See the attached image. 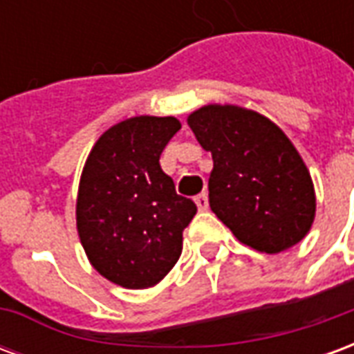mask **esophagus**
<instances>
[{"label": "esophagus", "instance_id": "1", "mask_svg": "<svg viewBox=\"0 0 354 354\" xmlns=\"http://www.w3.org/2000/svg\"><path fill=\"white\" fill-rule=\"evenodd\" d=\"M195 205H197V208H199L201 212H205V210H208V197H207V193H201V195H197V197H195Z\"/></svg>", "mask_w": 354, "mask_h": 354}]
</instances>
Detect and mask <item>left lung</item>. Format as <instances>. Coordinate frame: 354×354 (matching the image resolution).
I'll return each mask as SVG.
<instances>
[{
    "mask_svg": "<svg viewBox=\"0 0 354 354\" xmlns=\"http://www.w3.org/2000/svg\"><path fill=\"white\" fill-rule=\"evenodd\" d=\"M187 124L212 153L210 208L243 245L279 254L309 233L317 210L311 174L271 119L233 104H208L189 113Z\"/></svg>",
    "mask_w": 354,
    "mask_h": 354,
    "instance_id": "1",
    "label": "left lung"
}]
</instances>
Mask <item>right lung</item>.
I'll return each instance as SVG.
<instances>
[{
    "label": "right lung",
    "instance_id": "add662e5",
    "mask_svg": "<svg viewBox=\"0 0 354 354\" xmlns=\"http://www.w3.org/2000/svg\"><path fill=\"white\" fill-rule=\"evenodd\" d=\"M182 129L176 117L138 115L109 127L81 172L75 222L91 266L117 286L161 282L182 254L197 207L159 165Z\"/></svg>",
    "mask_w": 354,
    "mask_h": 354
}]
</instances>
